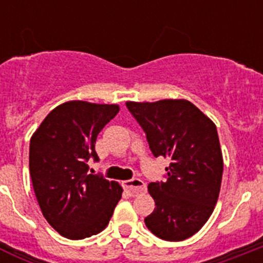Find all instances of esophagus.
I'll return each instance as SVG.
<instances>
[{"label":"esophagus","instance_id":"34e87169","mask_svg":"<svg viewBox=\"0 0 263 263\" xmlns=\"http://www.w3.org/2000/svg\"><path fill=\"white\" fill-rule=\"evenodd\" d=\"M124 188L129 192L130 195H132V196H136V195L146 191V184L141 180V179L133 178V179H129V180H125Z\"/></svg>","mask_w":263,"mask_h":263}]
</instances>
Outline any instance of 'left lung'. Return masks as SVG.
Listing matches in <instances>:
<instances>
[{
  "instance_id": "8db88e82",
  "label": "left lung",
  "mask_w": 263,
  "mask_h": 263,
  "mask_svg": "<svg viewBox=\"0 0 263 263\" xmlns=\"http://www.w3.org/2000/svg\"><path fill=\"white\" fill-rule=\"evenodd\" d=\"M155 158L170 159L166 180L148 184L155 210L145 218L148 231L166 241H183L212 215L222 178L217 129L187 100L126 103Z\"/></svg>"
}]
</instances>
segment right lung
Segmentation results:
<instances>
[{"mask_svg":"<svg viewBox=\"0 0 263 263\" xmlns=\"http://www.w3.org/2000/svg\"><path fill=\"white\" fill-rule=\"evenodd\" d=\"M118 105L68 101L51 110L30 141L32 187L48 224L69 240L100 233L109 224L122 188L88 171L99 162L95 143Z\"/></svg>","mask_w":263,"mask_h":263,"instance_id":"1","label":"right lung"}]
</instances>
